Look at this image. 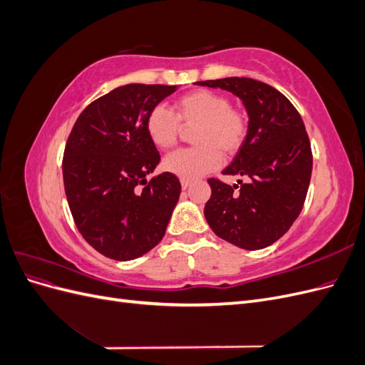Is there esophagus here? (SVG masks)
I'll list each match as a JSON object with an SVG mask.
<instances>
[{"mask_svg": "<svg viewBox=\"0 0 365 365\" xmlns=\"http://www.w3.org/2000/svg\"><path fill=\"white\" fill-rule=\"evenodd\" d=\"M190 185H192V181H190V180H181V187H182L184 190H185V189H189Z\"/></svg>", "mask_w": 365, "mask_h": 365, "instance_id": "esophagus-1", "label": "esophagus"}]
</instances>
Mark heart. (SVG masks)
<instances>
[{"instance_id": "1", "label": "heart", "mask_w": 365, "mask_h": 365, "mask_svg": "<svg viewBox=\"0 0 365 365\" xmlns=\"http://www.w3.org/2000/svg\"><path fill=\"white\" fill-rule=\"evenodd\" d=\"M181 126L193 128L196 146L180 149L165 157V172L181 180H196L216 170L227 157L236 155L248 135L244 111L230 105V98L212 90H195L176 98L175 114L163 105L150 109L146 132L158 149H170L178 143Z\"/></svg>"}]
</instances>
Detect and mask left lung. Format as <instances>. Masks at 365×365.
Masks as SVG:
<instances>
[{
  "mask_svg": "<svg viewBox=\"0 0 365 365\" xmlns=\"http://www.w3.org/2000/svg\"><path fill=\"white\" fill-rule=\"evenodd\" d=\"M197 85L222 88L244 102L248 135L224 175L245 176L228 185L208 178L204 215L215 233L244 250L272 245L300 215L311 182L312 150L302 115L280 91L250 77Z\"/></svg>",
  "mask_w": 365,
  "mask_h": 365,
  "instance_id": "left-lung-1",
  "label": "left lung"
}]
</instances>
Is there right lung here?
I'll use <instances>...</instances> for the list:
<instances>
[{
  "label": "right lung",
  "mask_w": 365,
  "mask_h": 365,
  "mask_svg": "<svg viewBox=\"0 0 365 365\" xmlns=\"http://www.w3.org/2000/svg\"><path fill=\"white\" fill-rule=\"evenodd\" d=\"M175 85L129 83L88 105L70 132L62 173L74 224L96 251L132 260L160 244L181 182L164 172L146 118Z\"/></svg>",
  "instance_id": "1"
}]
</instances>
